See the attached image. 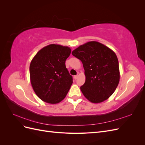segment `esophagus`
<instances>
[{
  "label": "esophagus",
  "instance_id": "34e87169",
  "mask_svg": "<svg viewBox=\"0 0 145 145\" xmlns=\"http://www.w3.org/2000/svg\"><path fill=\"white\" fill-rule=\"evenodd\" d=\"M74 79L76 80L77 78H78V75H77V76H74Z\"/></svg>",
  "mask_w": 145,
  "mask_h": 145
}]
</instances>
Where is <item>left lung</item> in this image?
<instances>
[{
  "instance_id": "left-lung-1",
  "label": "left lung",
  "mask_w": 145,
  "mask_h": 145,
  "mask_svg": "<svg viewBox=\"0 0 145 145\" xmlns=\"http://www.w3.org/2000/svg\"><path fill=\"white\" fill-rule=\"evenodd\" d=\"M72 54L80 60L86 77L80 89L89 102L99 103L107 100L120 81L118 61L110 48L96 41L78 46Z\"/></svg>"
}]
</instances>
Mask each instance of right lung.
<instances>
[{"mask_svg":"<svg viewBox=\"0 0 145 145\" xmlns=\"http://www.w3.org/2000/svg\"><path fill=\"white\" fill-rule=\"evenodd\" d=\"M68 46L48 45L39 51L29 66L30 81L35 93L42 101L56 104L63 100L72 83L65 66L71 54Z\"/></svg>","mask_w":145,"mask_h":145,"instance_id":"add662e5","label":"right lung"}]
</instances>
